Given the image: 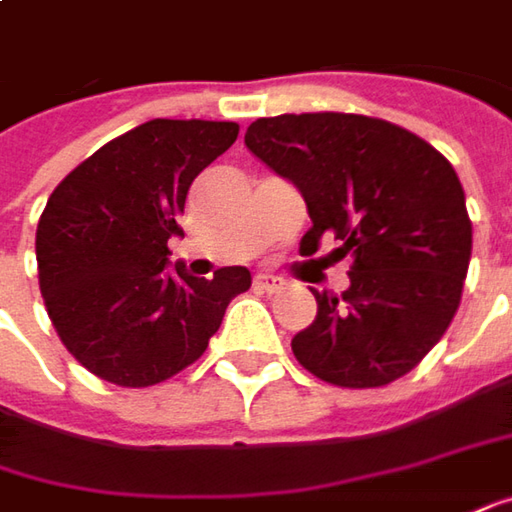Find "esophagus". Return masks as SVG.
<instances>
[{
  "label": "esophagus",
  "mask_w": 512,
  "mask_h": 512,
  "mask_svg": "<svg viewBox=\"0 0 512 512\" xmlns=\"http://www.w3.org/2000/svg\"><path fill=\"white\" fill-rule=\"evenodd\" d=\"M255 286L263 291H277V289H283L286 283H283V277H277V274L260 272V274H255Z\"/></svg>",
  "instance_id": "34e87169"
}]
</instances>
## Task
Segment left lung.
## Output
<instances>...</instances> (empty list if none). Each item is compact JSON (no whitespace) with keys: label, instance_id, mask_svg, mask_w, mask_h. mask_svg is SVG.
Returning a JSON list of instances; mask_svg holds the SVG:
<instances>
[{"label":"left lung","instance_id":"8db88e82","mask_svg":"<svg viewBox=\"0 0 512 512\" xmlns=\"http://www.w3.org/2000/svg\"><path fill=\"white\" fill-rule=\"evenodd\" d=\"M246 147L309 206L300 252L334 238L351 257L343 294L311 289L317 317L291 340L297 362L340 388L405 377L462 300L473 226L456 169L419 135L354 113L257 118Z\"/></svg>","mask_w":512,"mask_h":512}]
</instances>
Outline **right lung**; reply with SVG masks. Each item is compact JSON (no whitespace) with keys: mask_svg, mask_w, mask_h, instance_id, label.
<instances>
[{"mask_svg":"<svg viewBox=\"0 0 512 512\" xmlns=\"http://www.w3.org/2000/svg\"><path fill=\"white\" fill-rule=\"evenodd\" d=\"M238 138L235 121L152 118L81 161L36 229L39 289L64 348L96 377L147 388L201 357L246 266L212 280L169 272L167 240L198 172Z\"/></svg>","mask_w":512,"mask_h":512,"instance_id":"obj_1","label":"right lung"}]
</instances>
